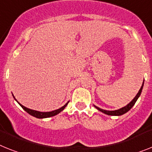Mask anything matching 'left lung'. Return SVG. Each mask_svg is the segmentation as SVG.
Returning <instances> with one entry per match:
<instances>
[{
    "label": "left lung",
    "mask_w": 152,
    "mask_h": 152,
    "mask_svg": "<svg viewBox=\"0 0 152 152\" xmlns=\"http://www.w3.org/2000/svg\"><path fill=\"white\" fill-rule=\"evenodd\" d=\"M143 85H144V82H143ZM143 85L141 86V89L139 90L138 93H137V94L136 96H135V97L134 98L133 100L130 103V104H127V106H125V107H124L121 108V109L119 110H103V109H100V108L97 107H95L96 108L97 110H99L100 111L103 112V113H106V114H107V115H111V116H120V115H122V114H124V113H127L128 110H130L132 108V107H133L134 105V104L136 103V101H137V100L138 99V97L140 96V95H141V91H142V88H143Z\"/></svg>",
    "instance_id": "1"
}]
</instances>
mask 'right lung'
I'll use <instances>...</instances> for the list:
<instances>
[{
  "label": "right lung",
  "instance_id": "obj_1",
  "mask_svg": "<svg viewBox=\"0 0 152 152\" xmlns=\"http://www.w3.org/2000/svg\"><path fill=\"white\" fill-rule=\"evenodd\" d=\"M68 103H67L66 104H65V105L63 106V107H62L61 108H59V109L56 110H53V111H51V112L36 111V110H31V109H28V108L25 107H24V106L21 105V104H19V103L18 104H20V106H21L23 109L25 110L27 113H28L29 114H31V115L33 116V117H37V118H45V117H52V116L56 115V114H58V113H60L61 111H62V110L65 109V107H66V106H67Z\"/></svg>",
  "mask_w": 152,
  "mask_h": 152
}]
</instances>
